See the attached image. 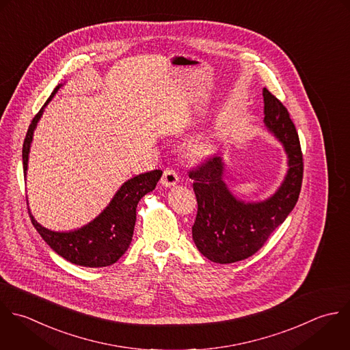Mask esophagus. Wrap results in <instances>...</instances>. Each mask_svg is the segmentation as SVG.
<instances>
[{"instance_id": "34e87169", "label": "esophagus", "mask_w": 350, "mask_h": 350, "mask_svg": "<svg viewBox=\"0 0 350 350\" xmlns=\"http://www.w3.org/2000/svg\"><path fill=\"white\" fill-rule=\"evenodd\" d=\"M178 178H180V177H178L177 172H176L174 169L167 167V169L163 170V176H162L161 183H162L163 187L170 188V187H174V185L178 183Z\"/></svg>"}]
</instances>
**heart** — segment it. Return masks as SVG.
Masks as SVG:
<instances>
[{
    "instance_id": "1",
    "label": "heart",
    "mask_w": 350,
    "mask_h": 350,
    "mask_svg": "<svg viewBox=\"0 0 350 350\" xmlns=\"http://www.w3.org/2000/svg\"><path fill=\"white\" fill-rule=\"evenodd\" d=\"M214 151V146L207 142V140H202V142H198L196 144L192 146L191 148V152L195 158H199V159H203V158H207L208 155H211Z\"/></svg>"
}]
</instances>
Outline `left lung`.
<instances>
[{
	"label": "left lung",
	"instance_id": "8db88e82",
	"mask_svg": "<svg viewBox=\"0 0 350 350\" xmlns=\"http://www.w3.org/2000/svg\"><path fill=\"white\" fill-rule=\"evenodd\" d=\"M265 125L282 143L288 173L277 192L262 202L237 199L224 181L225 162L214 157L189 172L198 200L193 241L207 259L228 265L256 254L295 208L303 183V152L286 107L263 88Z\"/></svg>",
	"mask_w": 350,
	"mask_h": 350
}]
</instances>
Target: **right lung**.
<instances>
[{"mask_svg": "<svg viewBox=\"0 0 350 350\" xmlns=\"http://www.w3.org/2000/svg\"><path fill=\"white\" fill-rule=\"evenodd\" d=\"M57 85L51 92L50 98L44 102L43 107L32 118L24 143H23V170L27 174L29 147L32 135L40 120L44 107L55 95ZM162 170H151L144 174H139L121 185L110 200L109 206L90 224L72 232H53L43 228L35 221L29 213L31 222L38 230L46 244L65 260L84 267H106L116 263L129 248L132 241L135 222H136V207L139 200L151 192L159 178Z\"/></svg>", "mask_w": 350, "mask_h": 350, "instance_id": "obj_1", "label": "right lung"}]
</instances>
